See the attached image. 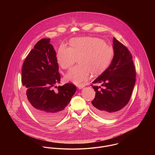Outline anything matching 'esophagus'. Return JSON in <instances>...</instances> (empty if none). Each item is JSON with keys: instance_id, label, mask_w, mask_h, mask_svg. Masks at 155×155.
I'll list each match as a JSON object with an SVG mask.
<instances>
[{"instance_id": "1", "label": "esophagus", "mask_w": 155, "mask_h": 155, "mask_svg": "<svg viewBox=\"0 0 155 155\" xmlns=\"http://www.w3.org/2000/svg\"><path fill=\"white\" fill-rule=\"evenodd\" d=\"M84 87H85V85H78V88L79 89L84 88Z\"/></svg>"}]
</instances>
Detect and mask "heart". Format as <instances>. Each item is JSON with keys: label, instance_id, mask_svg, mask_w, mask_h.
Instances as JSON below:
<instances>
[{"label": "heart", "instance_id": "b5f03b06", "mask_svg": "<svg viewBox=\"0 0 155 155\" xmlns=\"http://www.w3.org/2000/svg\"><path fill=\"white\" fill-rule=\"evenodd\" d=\"M70 46L61 44L56 53V60L64 70L69 69L78 59L79 66L74 67L66 74L65 79L77 85H83L89 78L91 72L99 74L110 64L113 51L103 40L95 37L73 39Z\"/></svg>", "mask_w": 155, "mask_h": 155}]
</instances>
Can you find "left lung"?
<instances>
[{"label":"left lung","instance_id":"1","mask_svg":"<svg viewBox=\"0 0 155 155\" xmlns=\"http://www.w3.org/2000/svg\"><path fill=\"white\" fill-rule=\"evenodd\" d=\"M113 49L110 66L92 82L105 87L98 90L101 87L92 86L96 95L92 101V109L105 118L116 116L128 103L136 80L131 53L114 37Z\"/></svg>","mask_w":155,"mask_h":155}]
</instances>
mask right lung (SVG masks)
I'll return each instance as SVG.
<instances>
[{
	"label": "right lung",
	"instance_id": "obj_1",
	"mask_svg": "<svg viewBox=\"0 0 155 155\" xmlns=\"http://www.w3.org/2000/svg\"><path fill=\"white\" fill-rule=\"evenodd\" d=\"M50 38L39 41L29 53L22 67L21 81L31 112L46 124L57 123L77 90L71 83L53 87L60 82L56 53Z\"/></svg>",
	"mask_w": 155,
	"mask_h": 155
}]
</instances>
